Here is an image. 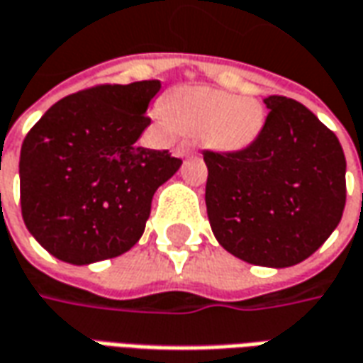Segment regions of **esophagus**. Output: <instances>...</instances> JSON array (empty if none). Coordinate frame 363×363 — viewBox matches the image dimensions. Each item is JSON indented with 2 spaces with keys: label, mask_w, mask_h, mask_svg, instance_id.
<instances>
[{
  "label": "esophagus",
  "mask_w": 363,
  "mask_h": 363,
  "mask_svg": "<svg viewBox=\"0 0 363 363\" xmlns=\"http://www.w3.org/2000/svg\"><path fill=\"white\" fill-rule=\"evenodd\" d=\"M192 153V147L189 145V143H181V145L177 147V155L179 157H186Z\"/></svg>",
  "instance_id": "esophagus-1"
}]
</instances>
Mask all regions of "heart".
Instances as JSON below:
<instances>
[{
  "label": "heart",
  "instance_id": "heart-1",
  "mask_svg": "<svg viewBox=\"0 0 363 363\" xmlns=\"http://www.w3.org/2000/svg\"><path fill=\"white\" fill-rule=\"evenodd\" d=\"M167 121L179 131L200 133L208 147L235 153L259 138L265 111L259 100L250 96L235 98L224 90L194 86L171 94L163 102Z\"/></svg>",
  "mask_w": 363,
  "mask_h": 363
}]
</instances>
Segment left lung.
Returning a JSON list of instances; mask_svg holds the SVG:
<instances>
[{
    "instance_id": "obj_1",
    "label": "left lung",
    "mask_w": 363,
    "mask_h": 363,
    "mask_svg": "<svg viewBox=\"0 0 363 363\" xmlns=\"http://www.w3.org/2000/svg\"><path fill=\"white\" fill-rule=\"evenodd\" d=\"M265 106L269 116L247 149L204 151L206 212L225 252L281 269L311 257L340 224L346 159L301 102L269 96Z\"/></svg>"
}]
</instances>
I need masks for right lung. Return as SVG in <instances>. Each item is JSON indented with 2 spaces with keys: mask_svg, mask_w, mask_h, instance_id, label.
Instances as JSON below:
<instances>
[{
  "mask_svg": "<svg viewBox=\"0 0 363 363\" xmlns=\"http://www.w3.org/2000/svg\"><path fill=\"white\" fill-rule=\"evenodd\" d=\"M161 80L106 84L62 98L21 145V214L57 259L90 265L129 252L143 235L155 190L182 164L138 147Z\"/></svg>",
  "mask_w": 363,
  "mask_h": 363,
  "instance_id": "obj_1",
  "label": "right lung"
}]
</instances>
